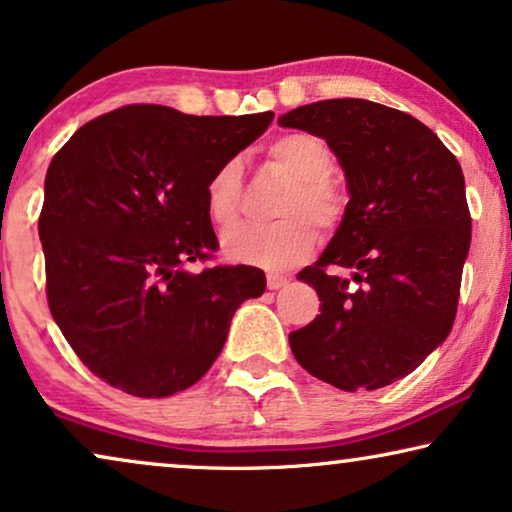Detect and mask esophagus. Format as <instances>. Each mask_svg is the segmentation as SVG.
<instances>
[{"label":"esophagus","mask_w":512,"mask_h":512,"mask_svg":"<svg viewBox=\"0 0 512 512\" xmlns=\"http://www.w3.org/2000/svg\"><path fill=\"white\" fill-rule=\"evenodd\" d=\"M286 284H289V279H286L284 275H268V289L270 291H279Z\"/></svg>","instance_id":"esophagus-1"}]
</instances>
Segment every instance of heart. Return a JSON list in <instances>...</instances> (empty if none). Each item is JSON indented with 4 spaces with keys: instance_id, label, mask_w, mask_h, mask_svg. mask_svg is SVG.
I'll use <instances>...</instances> for the list:
<instances>
[{
    "instance_id": "obj_1",
    "label": "heart",
    "mask_w": 512,
    "mask_h": 512,
    "mask_svg": "<svg viewBox=\"0 0 512 512\" xmlns=\"http://www.w3.org/2000/svg\"><path fill=\"white\" fill-rule=\"evenodd\" d=\"M270 163L291 179L275 207L279 221L270 226L237 228L223 237L228 261L258 265L265 270H286L305 261L317 247V228H333L345 212V198L333 184V153L319 137L289 132L268 146ZM242 170L228 160L207 181L205 207L219 230L240 221Z\"/></svg>"
}]
</instances>
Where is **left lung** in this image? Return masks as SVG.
Segmentation results:
<instances>
[{
    "label": "left lung",
    "mask_w": 512,
    "mask_h": 512,
    "mask_svg": "<svg viewBox=\"0 0 512 512\" xmlns=\"http://www.w3.org/2000/svg\"><path fill=\"white\" fill-rule=\"evenodd\" d=\"M277 123L326 139L349 193L324 254L298 272L321 314L289 335L291 352L342 391L387 387L452 331L471 247L464 172L436 132L377 102H312Z\"/></svg>",
    "instance_id": "8db88e82"
}]
</instances>
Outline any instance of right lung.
<instances>
[{
    "label": "right lung",
    "mask_w": 512,
    "mask_h": 512,
    "mask_svg": "<svg viewBox=\"0 0 512 512\" xmlns=\"http://www.w3.org/2000/svg\"><path fill=\"white\" fill-rule=\"evenodd\" d=\"M272 116L132 104L86 123L55 153L39 216L48 307L111 387L139 398L188 389L221 354L237 307L265 291L251 265L191 272L188 263L219 247L209 177Z\"/></svg>",
    "instance_id": "obj_1"
}]
</instances>
